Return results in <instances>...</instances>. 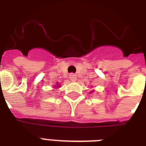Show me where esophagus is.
Returning <instances> with one entry per match:
<instances>
[{"instance_id":"obj_1","label":"esophagus","mask_w":146,"mask_h":146,"mask_svg":"<svg viewBox=\"0 0 146 146\" xmlns=\"http://www.w3.org/2000/svg\"><path fill=\"white\" fill-rule=\"evenodd\" d=\"M70 79L72 81H76V76L74 73H70Z\"/></svg>"}]
</instances>
